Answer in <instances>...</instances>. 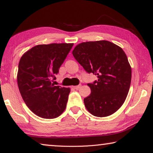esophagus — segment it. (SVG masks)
<instances>
[{
	"instance_id": "esophagus-1",
	"label": "esophagus",
	"mask_w": 153,
	"mask_h": 153,
	"mask_svg": "<svg viewBox=\"0 0 153 153\" xmlns=\"http://www.w3.org/2000/svg\"><path fill=\"white\" fill-rule=\"evenodd\" d=\"M82 86V85L81 84H79V85H77V86H74V89H79L80 87Z\"/></svg>"
}]
</instances>
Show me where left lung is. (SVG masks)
Returning a JSON list of instances; mask_svg holds the SVG:
<instances>
[{"mask_svg":"<svg viewBox=\"0 0 153 153\" xmlns=\"http://www.w3.org/2000/svg\"><path fill=\"white\" fill-rule=\"evenodd\" d=\"M75 59L98 80L88 84L91 94L84 99L86 109L96 117L112 115L125 102L131 79V69L123 49L109 41L86 42L72 51Z\"/></svg>","mask_w":153,"mask_h":153,"instance_id":"1","label":"left lung"}]
</instances>
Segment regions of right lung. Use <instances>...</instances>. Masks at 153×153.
<instances>
[{
    "mask_svg": "<svg viewBox=\"0 0 153 153\" xmlns=\"http://www.w3.org/2000/svg\"><path fill=\"white\" fill-rule=\"evenodd\" d=\"M73 43H53L33 46L20 59L17 84L23 100L36 115L54 119L66 108L69 88L54 86L59 69L73 46Z\"/></svg>",
    "mask_w": 153,
    "mask_h": 153,
    "instance_id": "obj_1",
    "label": "right lung"
}]
</instances>
